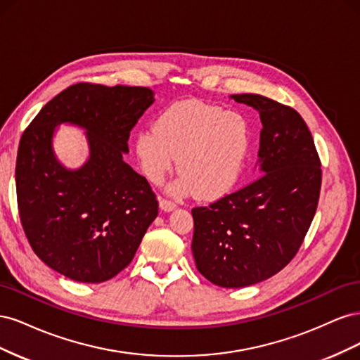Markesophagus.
I'll return each mask as SVG.
<instances>
[{"label": "esophagus", "instance_id": "esophagus-1", "mask_svg": "<svg viewBox=\"0 0 360 360\" xmlns=\"http://www.w3.org/2000/svg\"><path fill=\"white\" fill-rule=\"evenodd\" d=\"M159 204L162 207V210H165V212H171L176 209V202L171 200H167V198H159Z\"/></svg>", "mask_w": 360, "mask_h": 360}]
</instances>
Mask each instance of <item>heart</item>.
Here are the masks:
<instances>
[{
  "label": "heart",
  "instance_id": "obj_1",
  "mask_svg": "<svg viewBox=\"0 0 360 360\" xmlns=\"http://www.w3.org/2000/svg\"><path fill=\"white\" fill-rule=\"evenodd\" d=\"M252 132L237 111L200 101L174 103L156 120L155 129L136 135L135 153L144 174L160 181L177 159L181 177L174 191H193L200 200H216L237 183L248 159Z\"/></svg>",
  "mask_w": 360,
  "mask_h": 360
}]
</instances>
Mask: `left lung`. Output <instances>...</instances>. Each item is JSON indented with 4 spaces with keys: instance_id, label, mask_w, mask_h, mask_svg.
Returning a JSON list of instances; mask_svg holds the SVG:
<instances>
[{
    "instance_id": "left-lung-1",
    "label": "left lung",
    "mask_w": 360,
    "mask_h": 360,
    "mask_svg": "<svg viewBox=\"0 0 360 360\" xmlns=\"http://www.w3.org/2000/svg\"><path fill=\"white\" fill-rule=\"evenodd\" d=\"M231 99L259 112V176L192 209V254L212 284L240 288L276 275L297 254L319 205L321 162L307 123L292 108L259 94Z\"/></svg>"
}]
</instances>
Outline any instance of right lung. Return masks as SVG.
<instances>
[{
	"instance_id": "1",
	"label": "right lung",
	"mask_w": 360,
	"mask_h": 360,
	"mask_svg": "<svg viewBox=\"0 0 360 360\" xmlns=\"http://www.w3.org/2000/svg\"><path fill=\"white\" fill-rule=\"evenodd\" d=\"M155 102L144 86L70 85L41 108L20 138L16 195L34 254L66 278L99 284L134 259L159 204L147 179L127 165L130 130ZM86 129L89 160L64 169L53 155L55 126Z\"/></svg>"
}]
</instances>
